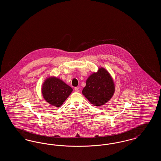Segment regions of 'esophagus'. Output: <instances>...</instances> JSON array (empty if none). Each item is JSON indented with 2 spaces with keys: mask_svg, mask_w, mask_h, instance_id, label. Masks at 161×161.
<instances>
[{
  "mask_svg": "<svg viewBox=\"0 0 161 161\" xmlns=\"http://www.w3.org/2000/svg\"><path fill=\"white\" fill-rule=\"evenodd\" d=\"M74 90H75V92H79L80 90H79V87H75L74 88Z\"/></svg>",
  "mask_w": 161,
  "mask_h": 161,
  "instance_id": "obj_1",
  "label": "esophagus"
}]
</instances>
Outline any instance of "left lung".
I'll return each instance as SVG.
<instances>
[{
	"instance_id": "1",
	"label": "left lung",
	"mask_w": 161,
	"mask_h": 161,
	"mask_svg": "<svg viewBox=\"0 0 161 161\" xmlns=\"http://www.w3.org/2000/svg\"><path fill=\"white\" fill-rule=\"evenodd\" d=\"M115 91L112 77L106 69L100 67L88 77L82 93L94 106H101L112 98Z\"/></svg>"
}]
</instances>
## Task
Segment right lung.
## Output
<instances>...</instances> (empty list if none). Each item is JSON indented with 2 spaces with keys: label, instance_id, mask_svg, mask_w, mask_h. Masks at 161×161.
<instances>
[{
  "label": "right lung",
  "instance_id": "right-lung-1",
  "mask_svg": "<svg viewBox=\"0 0 161 161\" xmlns=\"http://www.w3.org/2000/svg\"><path fill=\"white\" fill-rule=\"evenodd\" d=\"M73 89L59 78L51 76L45 80L42 93L47 103L56 107L61 106Z\"/></svg>",
  "mask_w": 161,
  "mask_h": 161
}]
</instances>
